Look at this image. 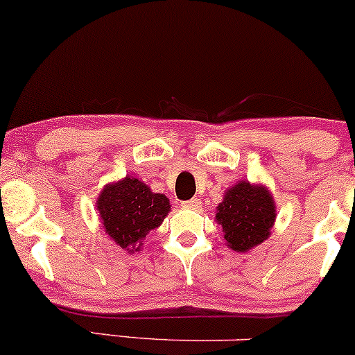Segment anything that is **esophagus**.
<instances>
[{
  "label": "esophagus",
  "instance_id": "obj_1",
  "mask_svg": "<svg viewBox=\"0 0 355 355\" xmlns=\"http://www.w3.org/2000/svg\"><path fill=\"white\" fill-rule=\"evenodd\" d=\"M182 206H184V208H199V206H201V199H198V198H193V199H189V201H184L182 202Z\"/></svg>",
  "mask_w": 355,
  "mask_h": 355
}]
</instances>
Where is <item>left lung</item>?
Masks as SVG:
<instances>
[{
    "label": "left lung",
    "instance_id": "1",
    "mask_svg": "<svg viewBox=\"0 0 355 355\" xmlns=\"http://www.w3.org/2000/svg\"><path fill=\"white\" fill-rule=\"evenodd\" d=\"M275 218L277 208L268 188L240 181L226 189L214 220L221 225L226 246L245 253L270 236Z\"/></svg>",
    "mask_w": 355,
    "mask_h": 355
}]
</instances>
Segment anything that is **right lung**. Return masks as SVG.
Segmentation results:
<instances>
[{"mask_svg": "<svg viewBox=\"0 0 355 355\" xmlns=\"http://www.w3.org/2000/svg\"><path fill=\"white\" fill-rule=\"evenodd\" d=\"M105 233L127 253L139 252L147 233L156 230L171 211L169 199L153 193L141 179L125 176L107 184L97 198Z\"/></svg>", "mask_w": 355, "mask_h": 355, "instance_id": "add662e5", "label": "right lung"}]
</instances>
